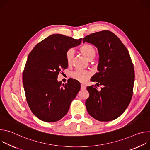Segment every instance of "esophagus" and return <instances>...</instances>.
Instances as JSON below:
<instances>
[{
    "label": "esophagus",
    "instance_id": "obj_1",
    "mask_svg": "<svg viewBox=\"0 0 150 150\" xmlns=\"http://www.w3.org/2000/svg\"><path fill=\"white\" fill-rule=\"evenodd\" d=\"M81 89H85V88H86V87H85V86L83 84H81Z\"/></svg>",
    "mask_w": 150,
    "mask_h": 150
}]
</instances>
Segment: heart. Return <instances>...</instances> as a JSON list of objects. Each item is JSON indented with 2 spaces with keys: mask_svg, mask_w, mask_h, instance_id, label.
I'll list each match as a JSON object with an SVG mask.
<instances>
[{
  "mask_svg": "<svg viewBox=\"0 0 150 150\" xmlns=\"http://www.w3.org/2000/svg\"><path fill=\"white\" fill-rule=\"evenodd\" d=\"M80 52L88 60L93 59L96 54L95 48L88 44H85L79 47ZM74 52L72 49L68 50L66 53V60L69 65H71L74 59ZM71 77L81 82H86L90 77V73L87 71L76 69L71 73Z\"/></svg>",
  "mask_w": 150,
  "mask_h": 150,
  "instance_id": "heart-1",
  "label": "heart"
}]
</instances>
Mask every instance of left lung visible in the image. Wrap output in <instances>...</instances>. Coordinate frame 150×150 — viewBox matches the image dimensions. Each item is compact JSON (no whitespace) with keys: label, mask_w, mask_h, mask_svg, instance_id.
Listing matches in <instances>:
<instances>
[{"label":"left lung","mask_w":150,"mask_h":150,"mask_svg":"<svg viewBox=\"0 0 150 150\" xmlns=\"http://www.w3.org/2000/svg\"><path fill=\"white\" fill-rule=\"evenodd\" d=\"M85 42L98 49V72L91 81L103 85L100 91L96 85L87 87L90 96L85 106L89 115L96 120H113L125 111L133 94L135 72L129 52L120 40L108 30L85 36Z\"/></svg>","instance_id":"obj_1"}]
</instances>
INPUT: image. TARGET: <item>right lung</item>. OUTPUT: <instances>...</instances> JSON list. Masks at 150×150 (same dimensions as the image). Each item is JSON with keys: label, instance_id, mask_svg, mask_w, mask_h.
Masks as SVG:
<instances>
[{"label": "right lung", "instance_id": "right-lung-1", "mask_svg": "<svg viewBox=\"0 0 150 150\" xmlns=\"http://www.w3.org/2000/svg\"><path fill=\"white\" fill-rule=\"evenodd\" d=\"M81 41L54 34L40 42L30 53L23 75V85L30 108L39 119L55 122L63 117L80 90L78 81L69 79L62 85L57 78L61 69L68 66L67 52Z\"/></svg>", "mask_w": 150, "mask_h": 150}]
</instances>
